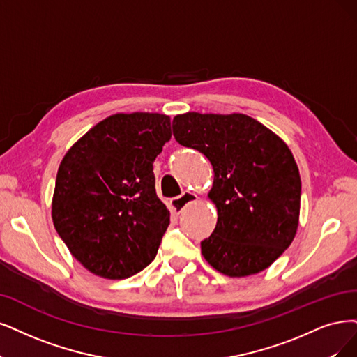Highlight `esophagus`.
I'll use <instances>...</instances> for the list:
<instances>
[{
  "label": "esophagus",
  "instance_id": "34e87169",
  "mask_svg": "<svg viewBox=\"0 0 357 357\" xmlns=\"http://www.w3.org/2000/svg\"><path fill=\"white\" fill-rule=\"evenodd\" d=\"M197 200H199V197H197L194 192H190V191H187V192H183L181 197H178V199H174L170 202V207H172V210H174L175 213H181L183 208H185L187 206H190L191 203H195Z\"/></svg>",
  "mask_w": 357,
  "mask_h": 357
}]
</instances>
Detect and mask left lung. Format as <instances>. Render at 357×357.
Here are the masks:
<instances>
[{
  "mask_svg": "<svg viewBox=\"0 0 357 357\" xmlns=\"http://www.w3.org/2000/svg\"><path fill=\"white\" fill-rule=\"evenodd\" d=\"M176 141L213 166L208 200L216 206L213 234L202 255L218 272L243 278L268 269L298 228L301 181L288 145L243 113L188 112L174 117Z\"/></svg>",
  "mask_w": 357,
  "mask_h": 357,
  "instance_id": "1",
  "label": "left lung"
}]
</instances>
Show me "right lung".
<instances>
[{"instance_id":"add662e5","label":"right lung","mask_w":357,"mask_h":357,"mask_svg":"<svg viewBox=\"0 0 357 357\" xmlns=\"http://www.w3.org/2000/svg\"><path fill=\"white\" fill-rule=\"evenodd\" d=\"M170 137L166 114L116 113L64 154L51 218L91 273L125 280L154 260L170 213L155 194L153 162Z\"/></svg>"}]
</instances>
